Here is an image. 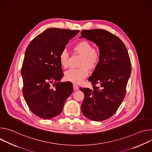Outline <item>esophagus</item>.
Returning a JSON list of instances; mask_svg holds the SVG:
<instances>
[{
	"label": "esophagus",
	"instance_id": "34e87169",
	"mask_svg": "<svg viewBox=\"0 0 152 152\" xmlns=\"http://www.w3.org/2000/svg\"><path fill=\"white\" fill-rule=\"evenodd\" d=\"M79 86L77 85H76L75 83L73 84V89H74V90H79Z\"/></svg>",
	"mask_w": 152,
	"mask_h": 152
}]
</instances>
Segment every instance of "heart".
I'll use <instances>...</instances> for the list:
<instances>
[{"mask_svg": "<svg viewBox=\"0 0 152 152\" xmlns=\"http://www.w3.org/2000/svg\"><path fill=\"white\" fill-rule=\"evenodd\" d=\"M73 50L82 55L79 69H71L65 73V79L75 83H80L88 75V70L94 69L100 61L99 51L93 48L90 42L86 40L79 41L73 46ZM59 60L61 66L66 69L69 66V54L66 50H62Z\"/></svg>", "mask_w": 152, "mask_h": 152, "instance_id": "1", "label": "heart"}]
</instances>
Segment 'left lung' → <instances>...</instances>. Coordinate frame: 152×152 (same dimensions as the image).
<instances>
[{
    "label": "left lung",
    "mask_w": 152,
    "mask_h": 152,
    "mask_svg": "<svg viewBox=\"0 0 152 152\" xmlns=\"http://www.w3.org/2000/svg\"><path fill=\"white\" fill-rule=\"evenodd\" d=\"M80 38L94 42L100 55L97 66L88 79L93 89L80 88L84 94L81 110L88 119L101 121L115 113L125 97L131 73V60L123 41L106 30H83Z\"/></svg>",
    "instance_id": "8db88e82"
}]
</instances>
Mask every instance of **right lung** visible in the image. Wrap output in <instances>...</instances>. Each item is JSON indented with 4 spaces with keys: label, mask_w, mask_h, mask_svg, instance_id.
I'll list each match as a JSON object with an SVG mask.
<instances>
[{
    "label": "right lung",
    "mask_w": 152,
    "mask_h": 152,
    "mask_svg": "<svg viewBox=\"0 0 152 152\" xmlns=\"http://www.w3.org/2000/svg\"><path fill=\"white\" fill-rule=\"evenodd\" d=\"M79 31L50 28L34 38L25 54L21 75L23 95L31 112L44 120L59 115L72 93L70 82H60L61 52Z\"/></svg>",
    "instance_id": "obj_1"
}]
</instances>
